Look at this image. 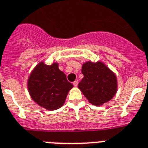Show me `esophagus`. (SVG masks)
Returning a JSON list of instances; mask_svg holds the SVG:
<instances>
[{
  "label": "esophagus",
  "instance_id": "esophagus-1",
  "mask_svg": "<svg viewBox=\"0 0 148 148\" xmlns=\"http://www.w3.org/2000/svg\"><path fill=\"white\" fill-rule=\"evenodd\" d=\"M73 85L75 87H76L77 85H78V84H79V82H78V81H75V82H73Z\"/></svg>",
  "mask_w": 148,
  "mask_h": 148
}]
</instances>
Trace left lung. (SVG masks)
I'll use <instances>...</instances> for the list:
<instances>
[{"label":"left lung","mask_w":148,"mask_h":148,"mask_svg":"<svg viewBox=\"0 0 148 148\" xmlns=\"http://www.w3.org/2000/svg\"><path fill=\"white\" fill-rule=\"evenodd\" d=\"M82 73L84 78L78 87L90 103L101 106L111 100L116 94L117 77L104 63L85 62L82 67Z\"/></svg>","instance_id":"left-lung-1"}]
</instances>
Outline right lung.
Here are the masks:
<instances>
[{"mask_svg":"<svg viewBox=\"0 0 148 148\" xmlns=\"http://www.w3.org/2000/svg\"><path fill=\"white\" fill-rule=\"evenodd\" d=\"M73 88L64 73L59 69L58 63L46 65L43 61L40 62L27 80V89L33 100L49 111L63 106Z\"/></svg>","mask_w":148,"mask_h":148,"instance_id":"obj_1","label":"right lung"}]
</instances>
